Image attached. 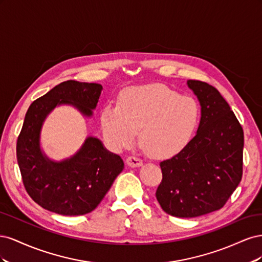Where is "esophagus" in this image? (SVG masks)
<instances>
[{
  "instance_id": "1",
  "label": "esophagus",
  "mask_w": 262,
  "mask_h": 262,
  "mask_svg": "<svg viewBox=\"0 0 262 262\" xmlns=\"http://www.w3.org/2000/svg\"><path fill=\"white\" fill-rule=\"evenodd\" d=\"M126 164H128L130 167H140V166L143 165V162L137 156H129L126 158Z\"/></svg>"
}]
</instances>
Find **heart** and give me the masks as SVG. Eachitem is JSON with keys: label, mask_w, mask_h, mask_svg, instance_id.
I'll return each mask as SVG.
<instances>
[{"label": "heart", "mask_w": 262, "mask_h": 262, "mask_svg": "<svg viewBox=\"0 0 262 262\" xmlns=\"http://www.w3.org/2000/svg\"><path fill=\"white\" fill-rule=\"evenodd\" d=\"M200 119V107L191 96H181L161 84L131 87L121 93L118 105L102 109L100 123L108 145L121 150L140 143L158 158L184 149Z\"/></svg>", "instance_id": "obj_1"}]
</instances>
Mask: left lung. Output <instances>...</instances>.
I'll use <instances>...</instances> for the list:
<instances>
[{
    "label": "left lung",
    "instance_id": "8db88e82",
    "mask_svg": "<svg viewBox=\"0 0 262 262\" xmlns=\"http://www.w3.org/2000/svg\"><path fill=\"white\" fill-rule=\"evenodd\" d=\"M187 85L200 102L199 126L184 149L160 164L156 199L167 214L188 219L220 210L239 185L244 131L215 87L194 80Z\"/></svg>",
    "mask_w": 262,
    "mask_h": 262
}]
</instances>
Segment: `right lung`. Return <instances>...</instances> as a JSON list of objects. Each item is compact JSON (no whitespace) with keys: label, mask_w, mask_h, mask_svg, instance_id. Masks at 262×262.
Returning a JSON list of instances; mask_svg holds the SVG:
<instances>
[{"label":"right lung","mask_w":262,"mask_h":262,"mask_svg":"<svg viewBox=\"0 0 262 262\" xmlns=\"http://www.w3.org/2000/svg\"><path fill=\"white\" fill-rule=\"evenodd\" d=\"M101 91L100 84L67 81L27 110L17 139V163L26 191L46 210L69 216L92 212L123 170L122 158L95 137H87L74 155L62 161L51 160L41 148L42 125L55 107L72 106L92 118Z\"/></svg>","instance_id":"add662e5"}]
</instances>
